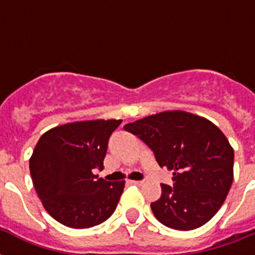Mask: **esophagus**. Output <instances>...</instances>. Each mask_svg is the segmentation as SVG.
Masks as SVG:
<instances>
[{"instance_id":"obj_1","label":"esophagus","mask_w":255,"mask_h":255,"mask_svg":"<svg viewBox=\"0 0 255 255\" xmlns=\"http://www.w3.org/2000/svg\"><path fill=\"white\" fill-rule=\"evenodd\" d=\"M129 184H132V185H141L143 184V181L141 180H131V181H128Z\"/></svg>"}]
</instances>
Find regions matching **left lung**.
<instances>
[{
  "mask_svg": "<svg viewBox=\"0 0 255 255\" xmlns=\"http://www.w3.org/2000/svg\"><path fill=\"white\" fill-rule=\"evenodd\" d=\"M151 148L161 168L173 170V185L161 184L151 209L163 225L192 230L209 221L233 182L234 151L212 122L184 111H167L124 126Z\"/></svg>",
  "mask_w": 255,
  "mask_h": 255,
  "instance_id": "1",
  "label": "left lung"
}]
</instances>
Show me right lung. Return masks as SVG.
Instances as JSON below:
<instances>
[{
  "instance_id": "1",
  "label": "right lung",
  "mask_w": 255,
  "mask_h": 255,
  "mask_svg": "<svg viewBox=\"0 0 255 255\" xmlns=\"http://www.w3.org/2000/svg\"><path fill=\"white\" fill-rule=\"evenodd\" d=\"M122 120H87L41 136L30 159L34 189L47 213L73 229L99 225L115 212L124 181L94 174L103 169L108 140Z\"/></svg>"
}]
</instances>
